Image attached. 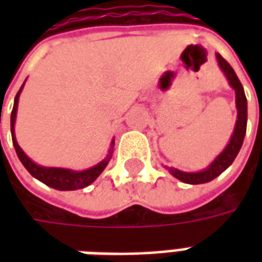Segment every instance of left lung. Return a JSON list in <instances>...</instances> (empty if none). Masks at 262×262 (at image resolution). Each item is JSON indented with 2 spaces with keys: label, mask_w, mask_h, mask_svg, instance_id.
Wrapping results in <instances>:
<instances>
[{
  "label": "left lung",
  "mask_w": 262,
  "mask_h": 262,
  "mask_svg": "<svg viewBox=\"0 0 262 262\" xmlns=\"http://www.w3.org/2000/svg\"><path fill=\"white\" fill-rule=\"evenodd\" d=\"M216 60H217V64H219L220 70L223 71V74L226 75L230 86L236 92L237 120L233 135H231L227 146L223 148V151L206 168L196 171V172H187V171L177 170V168L164 165L165 168L170 171L171 176L176 177L177 180L185 182V184H191V185L212 181L216 177H219L223 171L227 170L237 157L240 148H242L243 140H244V136H246V129H247V98H246V94H244V88H243L242 82H240L238 77L234 73V70L231 69V66L219 53H216Z\"/></svg>",
  "instance_id": "8db88e82"
}]
</instances>
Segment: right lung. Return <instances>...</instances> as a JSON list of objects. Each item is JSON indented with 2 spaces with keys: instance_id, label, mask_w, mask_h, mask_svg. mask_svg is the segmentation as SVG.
Wrapping results in <instances>:
<instances>
[{
  "instance_id": "obj_1",
  "label": "right lung",
  "mask_w": 262,
  "mask_h": 262,
  "mask_svg": "<svg viewBox=\"0 0 262 262\" xmlns=\"http://www.w3.org/2000/svg\"><path fill=\"white\" fill-rule=\"evenodd\" d=\"M26 81V80H25ZM25 82L22 84L19 88V91L16 94L14 101V108L11 112V133H12V143H14L15 151L18 154V159L20 160V163L24 164L26 170L29 171V174L32 177H35L36 180H39L43 184H46L48 187H52L54 189L59 191H75V189H81L85 188L88 185H91L92 182L97 180L98 177L101 176V172L105 170V167L108 165L109 160L112 157V151H114L115 140L111 143V148H109L108 156L98 163L97 165H94L91 168H86L82 171H74L69 170V168H60V167H43V165L36 164L33 160H31L24 150L19 147V144L16 142L15 137V120H16V111H18V102H19V95L22 90H24Z\"/></svg>"
}]
</instances>
